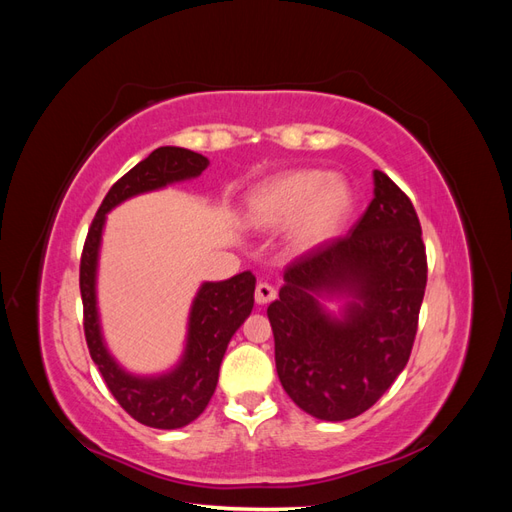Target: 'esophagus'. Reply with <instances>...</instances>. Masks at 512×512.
<instances>
[{
    "mask_svg": "<svg viewBox=\"0 0 512 512\" xmlns=\"http://www.w3.org/2000/svg\"><path fill=\"white\" fill-rule=\"evenodd\" d=\"M275 288L271 286V284H267V282H260L258 286H256V303L258 305H267V303H271L273 299H275Z\"/></svg>",
    "mask_w": 512,
    "mask_h": 512,
    "instance_id": "1",
    "label": "esophagus"
}]
</instances>
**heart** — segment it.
I'll return each mask as SVG.
<instances>
[{"instance_id": "obj_1", "label": "heart", "mask_w": 512, "mask_h": 512, "mask_svg": "<svg viewBox=\"0 0 512 512\" xmlns=\"http://www.w3.org/2000/svg\"><path fill=\"white\" fill-rule=\"evenodd\" d=\"M352 209L350 185L322 170H292L258 185L247 200V218L260 228L294 222L299 245L327 241Z\"/></svg>"}]
</instances>
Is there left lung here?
<instances>
[{"instance_id":"8db88e82","label":"left lung","mask_w":512,"mask_h":512,"mask_svg":"<svg viewBox=\"0 0 512 512\" xmlns=\"http://www.w3.org/2000/svg\"><path fill=\"white\" fill-rule=\"evenodd\" d=\"M374 183L359 222L294 258L267 309L284 391L322 421L359 416L391 389L410 359L425 297L427 254L412 200L382 170ZM335 289L360 299L344 321L315 299Z\"/></svg>"}]
</instances>
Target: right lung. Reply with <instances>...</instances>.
<instances>
[{
	"mask_svg": "<svg viewBox=\"0 0 512 512\" xmlns=\"http://www.w3.org/2000/svg\"><path fill=\"white\" fill-rule=\"evenodd\" d=\"M209 160L200 153L181 147H160L138 162L126 175L113 183L89 226L81 254V299H83V329L91 359L113 393L117 404L134 421L147 427L177 429L192 423L203 414L211 395L218 386L220 363L230 337L250 316L254 307L256 277L243 271L226 282H207L198 290L192 305L188 348L181 365L160 378H136L123 371L106 352L98 309H96V265L102 226L106 213L121 200L141 192L158 190L164 185L198 177Z\"/></svg>",
	"mask_w": 512,
	"mask_h": 512,
	"instance_id": "1",
	"label": "right lung"
}]
</instances>
